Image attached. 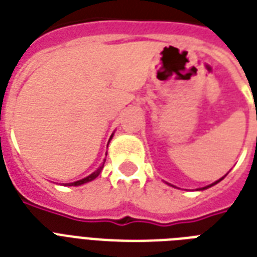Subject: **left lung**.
<instances>
[{
  "instance_id": "8db88e82",
  "label": "left lung",
  "mask_w": 257,
  "mask_h": 257,
  "mask_svg": "<svg viewBox=\"0 0 257 257\" xmlns=\"http://www.w3.org/2000/svg\"><path fill=\"white\" fill-rule=\"evenodd\" d=\"M227 176V175H225ZM225 176H223V177H221V179H219L217 180V181H215V183H212V184H209V185H207V187H203V188H199V189H197V191H204V189H208V188H211V187H213V185H216V184L217 183H220V181H221V180L224 179V177H225ZM168 184V183H167ZM169 185H171V184H169ZM172 187H175V185H172Z\"/></svg>"
}]
</instances>
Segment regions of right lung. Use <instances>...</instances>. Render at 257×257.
<instances>
[{"label": "right lung", "mask_w": 257, "mask_h": 257, "mask_svg": "<svg viewBox=\"0 0 257 257\" xmlns=\"http://www.w3.org/2000/svg\"><path fill=\"white\" fill-rule=\"evenodd\" d=\"M110 137H113V136H110ZM109 140H110V139H109ZM104 164H105V160H104V163H102V164H101L100 167L96 169V171L93 172V173H90V175L86 176V177H84V179L77 180V181H74V183H68V184H65V185H69V187H78V185H82V184H86V183H89V181H92V180H94L97 176L100 175L101 171H102V168H104Z\"/></svg>", "instance_id": "add662e5"}]
</instances>
